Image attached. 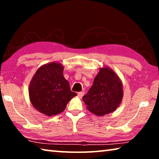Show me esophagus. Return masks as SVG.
<instances>
[{
  "label": "esophagus",
  "mask_w": 159,
  "mask_h": 159,
  "mask_svg": "<svg viewBox=\"0 0 159 159\" xmlns=\"http://www.w3.org/2000/svg\"><path fill=\"white\" fill-rule=\"evenodd\" d=\"M83 95H84V92H83V91H80V92L78 93V96H79L80 98H81Z\"/></svg>",
  "instance_id": "esophagus-1"
}]
</instances>
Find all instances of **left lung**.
<instances>
[{
  "label": "left lung",
  "mask_w": 159,
  "mask_h": 159,
  "mask_svg": "<svg viewBox=\"0 0 159 159\" xmlns=\"http://www.w3.org/2000/svg\"><path fill=\"white\" fill-rule=\"evenodd\" d=\"M123 97V83L114 70L108 66L99 69L92 87L83 97L88 111L98 116L114 111Z\"/></svg>",
  "instance_id": "obj_1"
}]
</instances>
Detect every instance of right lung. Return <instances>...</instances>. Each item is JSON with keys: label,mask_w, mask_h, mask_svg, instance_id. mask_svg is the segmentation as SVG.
I'll return each instance as SVG.
<instances>
[{"label": "right lung", "mask_w": 159, "mask_h": 159, "mask_svg": "<svg viewBox=\"0 0 159 159\" xmlns=\"http://www.w3.org/2000/svg\"><path fill=\"white\" fill-rule=\"evenodd\" d=\"M63 71L62 64L52 61L39 67L32 77L29 88V99L41 114L48 116L60 114L77 95L70 90Z\"/></svg>", "instance_id": "obj_1"}]
</instances>
